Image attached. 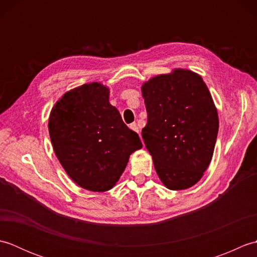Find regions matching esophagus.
<instances>
[{"mask_svg":"<svg viewBox=\"0 0 257 257\" xmlns=\"http://www.w3.org/2000/svg\"><path fill=\"white\" fill-rule=\"evenodd\" d=\"M129 127H130V129H132V130H134L135 133H138V134H139V127H138V124L136 123V122L130 123Z\"/></svg>","mask_w":257,"mask_h":257,"instance_id":"1","label":"esophagus"}]
</instances>
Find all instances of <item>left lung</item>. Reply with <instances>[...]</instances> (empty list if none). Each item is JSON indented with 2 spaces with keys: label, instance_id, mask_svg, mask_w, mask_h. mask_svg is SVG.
<instances>
[{
  "label": "left lung",
  "instance_id": "1",
  "mask_svg": "<svg viewBox=\"0 0 257 257\" xmlns=\"http://www.w3.org/2000/svg\"><path fill=\"white\" fill-rule=\"evenodd\" d=\"M141 90L148 113L141 135L158 176L170 190L192 187L210 165L219 132L209 89L198 74L176 69Z\"/></svg>",
  "mask_w": 257,
  "mask_h": 257
}]
</instances>
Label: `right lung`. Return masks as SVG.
Segmentation results:
<instances>
[{"mask_svg":"<svg viewBox=\"0 0 257 257\" xmlns=\"http://www.w3.org/2000/svg\"><path fill=\"white\" fill-rule=\"evenodd\" d=\"M98 83L66 92L53 107L48 130L54 151L68 176L81 188L110 190L134 151L143 147L137 133L109 103Z\"/></svg>","mask_w":257,"mask_h":257,"instance_id":"right-lung-1","label":"right lung"}]
</instances>
